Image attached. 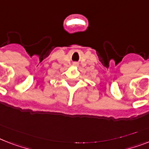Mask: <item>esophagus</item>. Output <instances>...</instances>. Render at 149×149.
Returning <instances> with one entry per match:
<instances>
[{"instance_id":"34e87169","label":"esophagus","mask_w":149,"mask_h":149,"mask_svg":"<svg viewBox=\"0 0 149 149\" xmlns=\"http://www.w3.org/2000/svg\"><path fill=\"white\" fill-rule=\"evenodd\" d=\"M73 65H78V64H77V63H73Z\"/></svg>"}]
</instances>
